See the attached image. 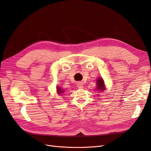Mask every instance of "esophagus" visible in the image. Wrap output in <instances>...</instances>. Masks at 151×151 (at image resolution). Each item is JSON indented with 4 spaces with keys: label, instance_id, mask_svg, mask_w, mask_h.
Instances as JSON below:
<instances>
[{
    "label": "esophagus",
    "instance_id": "esophagus-1",
    "mask_svg": "<svg viewBox=\"0 0 151 151\" xmlns=\"http://www.w3.org/2000/svg\"><path fill=\"white\" fill-rule=\"evenodd\" d=\"M77 87L78 88H82L83 87V85L81 82H78L77 83Z\"/></svg>",
    "mask_w": 151,
    "mask_h": 151
}]
</instances>
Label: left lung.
<instances>
[{"label": "left lung", "mask_w": 151, "mask_h": 151, "mask_svg": "<svg viewBox=\"0 0 151 151\" xmlns=\"http://www.w3.org/2000/svg\"><path fill=\"white\" fill-rule=\"evenodd\" d=\"M96 90L98 91L102 92L105 90V86L104 84V80H103L102 78H98L96 80Z\"/></svg>", "instance_id": "obj_1"}]
</instances>
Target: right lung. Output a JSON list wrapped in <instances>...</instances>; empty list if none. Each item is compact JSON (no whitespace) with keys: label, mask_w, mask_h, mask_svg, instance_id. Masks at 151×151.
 I'll return each mask as SVG.
<instances>
[{"label":"right lung","mask_w":151,"mask_h":151,"mask_svg":"<svg viewBox=\"0 0 151 151\" xmlns=\"http://www.w3.org/2000/svg\"><path fill=\"white\" fill-rule=\"evenodd\" d=\"M57 93H58V94H63V93H64L63 89H62L61 87H59V86H57Z\"/></svg>","instance_id":"obj_1"}]
</instances>
